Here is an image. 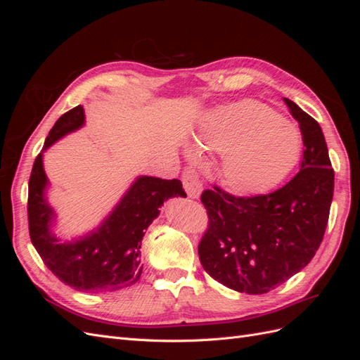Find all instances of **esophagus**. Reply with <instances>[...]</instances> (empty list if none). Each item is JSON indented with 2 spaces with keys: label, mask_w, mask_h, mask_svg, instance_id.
Masks as SVG:
<instances>
[{
  "label": "esophagus",
  "mask_w": 360,
  "mask_h": 360,
  "mask_svg": "<svg viewBox=\"0 0 360 360\" xmlns=\"http://www.w3.org/2000/svg\"><path fill=\"white\" fill-rule=\"evenodd\" d=\"M181 179H183V186H184V191H186V193H188V197L189 198H200L201 192H202V186L198 180L197 172H195L193 169H186L183 172Z\"/></svg>",
  "instance_id": "34e87169"
}]
</instances>
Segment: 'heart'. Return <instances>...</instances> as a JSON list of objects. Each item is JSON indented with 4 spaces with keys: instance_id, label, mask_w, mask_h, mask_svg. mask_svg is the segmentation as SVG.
Returning a JSON list of instances; mask_svg holds the SVG:
<instances>
[{
    "instance_id": "heart-1",
    "label": "heart",
    "mask_w": 360,
    "mask_h": 360,
    "mask_svg": "<svg viewBox=\"0 0 360 360\" xmlns=\"http://www.w3.org/2000/svg\"><path fill=\"white\" fill-rule=\"evenodd\" d=\"M193 146L222 156L221 177L233 192L258 195L275 188L296 167L302 135L271 108L242 101L207 112L195 130Z\"/></svg>"
}]
</instances>
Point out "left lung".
<instances>
[{
    "label": "left lung",
    "mask_w": 360,
    "mask_h": 360,
    "mask_svg": "<svg viewBox=\"0 0 360 360\" xmlns=\"http://www.w3.org/2000/svg\"><path fill=\"white\" fill-rule=\"evenodd\" d=\"M303 138L300 171L284 188L237 198L204 191L209 230L198 246L204 270L238 292L264 294L314 258L329 221L335 172L320 124L284 97Z\"/></svg>",
    "instance_id": "left-lung-1"
}]
</instances>
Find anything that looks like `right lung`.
I'll return each mask as SVG.
<instances>
[{
	"instance_id": "right-lung-1",
	"label": "right lung",
	"mask_w": 360,
	"mask_h": 360,
	"mask_svg": "<svg viewBox=\"0 0 360 360\" xmlns=\"http://www.w3.org/2000/svg\"><path fill=\"white\" fill-rule=\"evenodd\" d=\"M84 124L81 105L61 115L32 165L28 183L30 237L43 263L66 285L89 292L117 291L141 278V243L163 202L174 197H186V193L177 179L139 176L99 225L63 242L53 233L57 213L48 201L49 180L43 168V153Z\"/></svg>"
}]
</instances>
